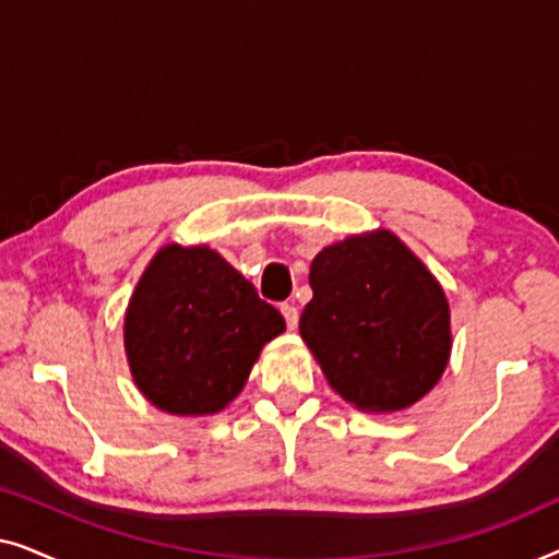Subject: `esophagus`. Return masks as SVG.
I'll use <instances>...</instances> for the list:
<instances>
[{
	"mask_svg": "<svg viewBox=\"0 0 559 559\" xmlns=\"http://www.w3.org/2000/svg\"><path fill=\"white\" fill-rule=\"evenodd\" d=\"M280 310H282V316H285V323H287L289 331H295V328H297V320H300V312H297L295 305L285 302V305H282Z\"/></svg>",
	"mask_w": 559,
	"mask_h": 559,
	"instance_id": "obj_1",
	"label": "esophagus"
}]
</instances>
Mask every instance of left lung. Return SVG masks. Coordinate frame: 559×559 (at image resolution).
<instances>
[{
    "label": "left lung",
    "instance_id": "1",
    "mask_svg": "<svg viewBox=\"0 0 559 559\" xmlns=\"http://www.w3.org/2000/svg\"><path fill=\"white\" fill-rule=\"evenodd\" d=\"M300 335L328 384L361 412L407 409L450 361V305L423 259L389 228L335 241L310 264Z\"/></svg>",
    "mask_w": 559,
    "mask_h": 559
}]
</instances>
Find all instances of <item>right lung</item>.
<instances>
[{"mask_svg": "<svg viewBox=\"0 0 559 559\" xmlns=\"http://www.w3.org/2000/svg\"><path fill=\"white\" fill-rule=\"evenodd\" d=\"M285 318L209 243H165L124 312V350L144 400L178 417L226 409Z\"/></svg>", "mask_w": 559, "mask_h": 559, "instance_id": "add662e5", "label": "right lung"}]
</instances>
